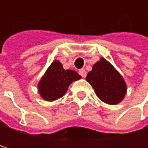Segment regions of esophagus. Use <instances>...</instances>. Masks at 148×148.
<instances>
[{
    "label": "esophagus",
    "mask_w": 148,
    "mask_h": 148,
    "mask_svg": "<svg viewBox=\"0 0 148 148\" xmlns=\"http://www.w3.org/2000/svg\"><path fill=\"white\" fill-rule=\"evenodd\" d=\"M79 75H81L83 78H85V77L86 76V70H85L84 69H79Z\"/></svg>",
    "instance_id": "1"
}]
</instances>
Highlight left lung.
<instances>
[{"label": "left lung", "instance_id": "left-lung-1", "mask_svg": "<svg viewBox=\"0 0 148 148\" xmlns=\"http://www.w3.org/2000/svg\"><path fill=\"white\" fill-rule=\"evenodd\" d=\"M86 79L93 87L97 97L107 104L121 103L127 93L123 77L103 57L92 66Z\"/></svg>", "mask_w": 148, "mask_h": 148}]
</instances>
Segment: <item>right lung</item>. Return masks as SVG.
I'll use <instances>...</instances> for the list:
<instances>
[{"label": "right lung", "instance_id": "1", "mask_svg": "<svg viewBox=\"0 0 148 148\" xmlns=\"http://www.w3.org/2000/svg\"><path fill=\"white\" fill-rule=\"evenodd\" d=\"M80 79L81 76L76 71L64 69L61 62L55 60L38 84V93L45 101L57 100L66 94L71 83Z\"/></svg>", "mask_w": 148, "mask_h": 148}]
</instances>
